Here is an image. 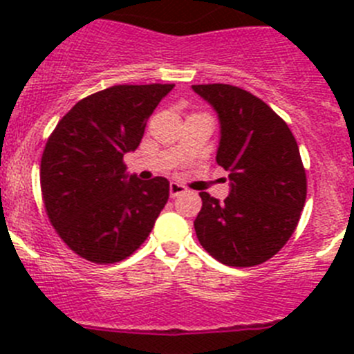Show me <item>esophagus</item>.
<instances>
[{
    "mask_svg": "<svg viewBox=\"0 0 354 354\" xmlns=\"http://www.w3.org/2000/svg\"><path fill=\"white\" fill-rule=\"evenodd\" d=\"M185 192H187V188L183 187V185H180V183H176V181H171V185H169V195L171 197H180V195H183Z\"/></svg>",
    "mask_w": 354,
    "mask_h": 354,
    "instance_id": "esophagus-1",
    "label": "esophagus"
}]
</instances>
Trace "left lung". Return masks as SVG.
<instances>
[{
	"label": "left lung",
	"instance_id": "1",
	"mask_svg": "<svg viewBox=\"0 0 354 354\" xmlns=\"http://www.w3.org/2000/svg\"><path fill=\"white\" fill-rule=\"evenodd\" d=\"M219 116L216 160L230 171L223 203L200 194V245L231 267H253L276 255L298 226L306 174L286 121L262 99L227 84L192 85Z\"/></svg>",
	"mask_w": 354,
	"mask_h": 354
}]
</instances>
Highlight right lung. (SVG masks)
Wrapping results in <instances>:
<instances>
[{
    "mask_svg": "<svg viewBox=\"0 0 354 354\" xmlns=\"http://www.w3.org/2000/svg\"><path fill=\"white\" fill-rule=\"evenodd\" d=\"M173 84L113 85L78 101L56 124L41 159V192L56 233L78 257L114 263L147 240L169 181L128 176L123 156Z\"/></svg>",
    "mask_w": 354,
    "mask_h": 354,
    "instance_id": "obj_1",
    "label": "right lung"
}]
</instances>
